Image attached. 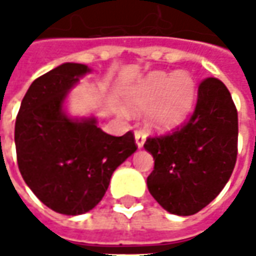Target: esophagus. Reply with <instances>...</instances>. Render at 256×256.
Here are the masks:
<instances>
[{
	"mask_svg": "<svg viewBox=\"0 0 256 256\" xmlns=\"http://www.w3.org/2000/svg\"><path fill=\"white\" fill-rule=\"evenodd\" d=\"M145 138H146V135L144 131H141V130L135 131V144L138 148H142L144 144H145Z\"/></svg>",
	"mask_w": 256,
	"mask_h": 256,
	"instance_id": "1",
	"label": "esophagus"
}]
</instances>
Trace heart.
I'll list each match as a JSON object with an SVG mask.
<instances>
[{
	"instance_id": "obj_1",
	"label": "heart",
	"mask_w": 256,
	"mask_h": 256,
	"mask_svg": "<svg viewBox=\"0 0 256 256\" xmlns=\"http://www.w3.org/2000/svg\"><path fill=\"white\" fill-rule=\"evenodd\" d=\"M195 81L186 72H152L125 96L130 111L140 112L152 104L148 121L156 128H174L191 112Z\"/></svg>"
}]
</instances>
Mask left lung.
<instances>
[{"mask_svg":"<svg viewBox=\"0 0 256 256\" xmlns=\"http://www.w3.org/2000/svg\"><path fill=\"white\" fill-rule=\"evenodd\" d=\"M144 148L154 156L146 185L155 201L175 215L205 208L224 190L238 155V112L225 84L205 78L195 110L172 132L148 136Z\"/></svg>","mask_w":256,"mask_h":256,"instance_id":"1","label":"left lung"}]
</instances>
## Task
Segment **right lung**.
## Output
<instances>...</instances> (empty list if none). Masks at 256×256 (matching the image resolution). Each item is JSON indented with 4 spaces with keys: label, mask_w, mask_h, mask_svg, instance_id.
Returning a JSON list of instances; mask_svg holds the SVG:
<instances>
[{
    "label": "right lung",
    "mask_w": 256,
    "mask_h": 256,
    "mask_svg": "<svg viewBox=\"0 0 256 256\" xmlns=\"http://www.w3.org/2000/svg\"><path fill=\"white\" fill-rule=\"evenodd\" d=\"M90 72L66 62L36 78L15 121L16 162L25 184L48 208L64 215L91 211L114 171L136 151L131 131L105 134L95 118L75 121L62 111L66 92Z\"/></svg>",
    "instance_id": "add662e5"
}]
</instances>
